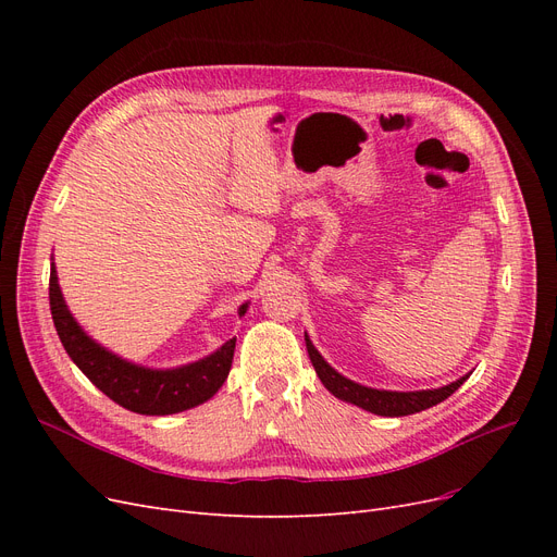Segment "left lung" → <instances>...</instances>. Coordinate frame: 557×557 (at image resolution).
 Listing matches in <instances>:
<instances>
[{
  "instance_id": "8db88e82",
  "label": "left lung",
  "mask_w": 557,
  "mask_h": 557,
  "mask_svg": "<svg viewBox=\"0 0 557 557\" xmlns=\"http://www.w3.org/2000/svg\"><path fill=\"white\" fill-rule=\"evenodd\" d=\"M307 350H309V358L313 362L318 379L323 381V385L334 397L356 404V407H360L364 411H372L376 416L395 418V416H411V413H418V411H425V409L434 407V404H440L446 397H450L469 379V374H467L458 381H453L450 385L434 387V391H416V393L376 391V387L360 385L356 381L342 376L339 372H334V369L323 360V356H320V352L315 350V346L311 344L309 336H307Z\"/></svg>"
}]
</instances>
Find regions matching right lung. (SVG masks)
I'll use <instances>...</instances> for the list:
<instances>
[{"instance_id": "right-lung-1", "label": "right lung", "mask_w": 557, "mask_h": 557, "mask_svg": "<svg viewBox=\"0 0 557 557\" xmlns=\"http://www.w3.org/2000/svg\"><path fill=\"white\" fill-rule=\"evenodd\" d=\"M48 297L50 313H53V323L66 356L99 391L127 411L144 416H170L193 409L197 404L211 399L230 374L237 339L225 342L211 356L190 364L176 369H148L113 356L111 350L99 346L81 330L64 305L55 264H50ZM246 309L248 305H242L239 315H244Z\"/></svg>"}]
</instances>
